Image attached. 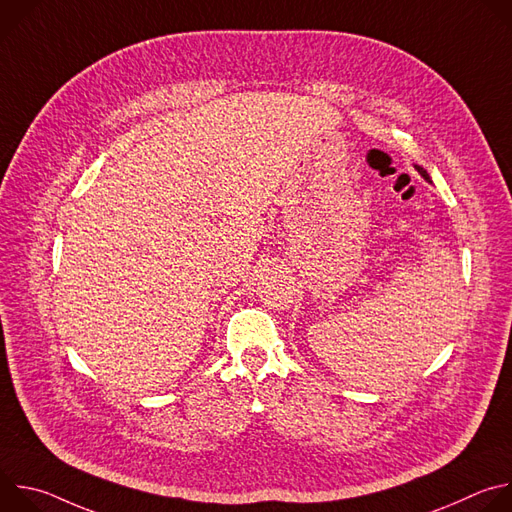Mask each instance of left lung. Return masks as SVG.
<instances>
[{
    "label": "left lung",
    "mask_w": 512,
    "mask_h": 512,
    "mask_svg": "<svg viewBox=\"0 0 512 512\" xmlns=\"http://www.w3.org/2000/svg\"><path fill=\"white\" fill-rule=\"evenodd\" d=\"M415 170H417V172H419V174H421V178H423V180H427V182H431V178H429V174H427V170H423V168H421V166H417V164H415Z\"/></svg>",
    "instance_id": "1"
}]
</instances>
